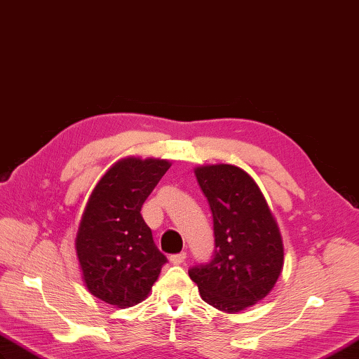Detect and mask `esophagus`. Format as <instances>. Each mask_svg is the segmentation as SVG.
Returning a JSON list of instances; mask_svg holds the SVG:
<instances>
[{"label":"esophagus","mask_w":359,"mask_h":359,"mask_svg":"<svg viewBox=\"0 0 359 359\" xmlns=\"http://www.w3.org/2000/svg\"><path fill=\"white\" fill-rule=\"evenodd\" d=\"M184 259H186V253L184 252L177 253V255H172V257H170V262H172V264H175V266L182 264V262H184Z\"/></svg>","instance_id":"1"}]
</instances>
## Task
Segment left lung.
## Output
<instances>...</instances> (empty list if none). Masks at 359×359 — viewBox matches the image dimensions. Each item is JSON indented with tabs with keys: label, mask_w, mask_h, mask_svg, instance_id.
Returning <instances> with one entry per match:
<instances>
[{
	"label": "left lung",
	"mask_w": 359,
	"mask_h": 359,
	"mask_svg": "<svg viewBox=\"0 0 359 359\" xmlns=\"http://www.w3.org/2000/svg\"><path fill=\"white\" fill-rule=\"evenodd\" d=\"M213 215L215 257L189 270L207 304L236 313L272 292L283 272L284 244L258 184L232 164L195 167Z\"/></svg>",
	"instance_id": "8db88e82"
}]
</instances>
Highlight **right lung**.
I'll return each mask as SVG.
<instances>
[{"label":"right lung","mask_w":359,"mask_h":359,"mask_svg":"<svg viewBox=\"0 0 359 359\" xmlns=\"http://www.w3.org/2000/svg\"><path fill=\"white\" fill-rule=\"evenodd\" d=\"M170 165L159 158L119 159L87 200L75 238L79 270L86 289L114 307L144 301L167 262L141 207Z\"/></svg>","instance_id":"1"}]
</instances>
